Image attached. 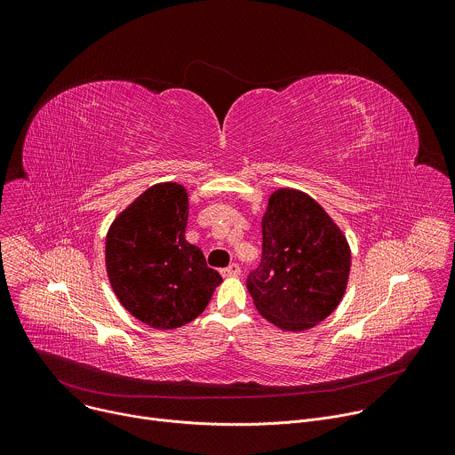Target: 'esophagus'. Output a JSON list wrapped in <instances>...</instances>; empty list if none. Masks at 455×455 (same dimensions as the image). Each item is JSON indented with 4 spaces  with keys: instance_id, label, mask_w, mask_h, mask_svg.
<instances>
[{
    "instance_id": "obj_1",
    "label": "esophagus",
    "mask_w": 455,
    "mask_h": 455,
    "mask_svg": "<svg viewBox=\"0 0 455 455\" xmlns=\"http://www.w3.org/2000/svg\"><path fill=\"white\" fill-rule=\"evenodd\" d=\"M239 274H241V268H239V265H235V263H232L230 267H227V268L221 270V275H223V277H235V275H239Z\"/></svg>"
}]
</instances>
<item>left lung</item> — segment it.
Returning <instances> with one entry per match:
<instances>
[{"mask_svg":"<svg viewBox=\"0 0 455 455\" xmlns=\"http://www.w3.org/2000/svg\"><path fill=\"white\" fill-rule=\"evenodd\" d=\"M261 228V267L246 281L257 311L283 331L315 328L347 290L346 234L309 194L291 187L270 194Z\"/></svg>","mask_w":455,"mask_h":455,"instance_id":"obj_1","label":"left lung"}]
</instances>
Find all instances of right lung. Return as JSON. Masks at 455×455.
Listing matches in <instances>:
<instances>
[{
  "mask_svg": "<svg viewBox=\"0 0 455 455\" xmlns=\"http://www.w3.org/2000/svg\"><path fill=\"white\" fill-rule=\"evenodd\" d=\"M187 188L149 187L111 223L106 272L118 302L153 330H176L204 313L221 275L187 243Z\"/></svg>",
  "mask_w": 455,
  "mask_h": 455,
  "instance_id": "add662e5",
  "label": "right lung"
}]
</instances>
